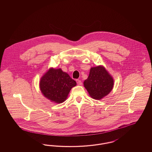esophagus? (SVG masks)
Returning <instances> with one entry per match:
<instances>
[{
    "label": "esophagus",
    "mask_w": 152,
    "mask_h": 152,
    "mask_svg": "<svg viewBox=\"0 0 152 152\" xmlns=\"http://www.w3.org/2000/svg\"><path fill=\"white\" fill-rule=\"evenodd\" d=\"M76 83H77L78 86H81L82 85V82L80 80H76Z\"/></svg>",
    "instance_id": "1"
}]
</instances>
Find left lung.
<instances>
[{"mask_svg": "<svg viewBox=\"0 0 152 152\" xmlns=\"http://www.w3.org/2000/svg\"><path fill=\"white\" fill-rule=\"evenodd\" d=\"M114 80L102 65L92 67L89 75L84 81V86L89 96L95 100H101L111 92Z\"/></svg>", "mask_w": 152, "mask_h": 152, "instance_id": "left-lung-1", "label": "left lung"}]
</instances>
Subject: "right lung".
I'll list each match as a JSON object with an SVG mask.
<instances>
[{
    "mask_svg": "<svg viewBox=\"0 0 152 152\" xmlns=\"http://www.w3.org/2000/svg\"><path fill=\"white\" fill-rule=\"evenodd\" d=\"M76 82L61 68H50L40 78L39 87L44 96L52 102L60 104L65 101Z\"/></svg>",
    "mask_w": 152,
    "mask_h": 152,
    "instance_id": "add662e5",
    "label": "right lung"
}]
</instances>
